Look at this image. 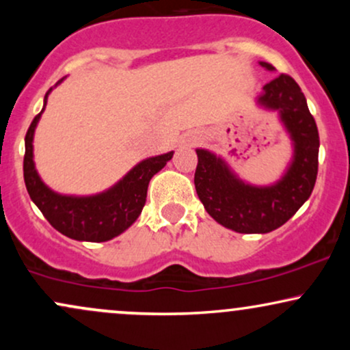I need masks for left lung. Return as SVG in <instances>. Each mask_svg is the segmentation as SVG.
Wrapping results in <instances>:
<instances>
[{"label":"left lung","mask_w":350,"mask_h":350,"mask_svg":"<svg viewBox=\"0 0 350 350\" xmlns=\"http://www.w3.org/2000/svg\"><path fill=\"white\" fill-rule=\"evenodd\" d=\"M260 66L275 70L268 62ZM256 103L278 111L293 144L291 161L276 183H245L220 156L202 148L196 150L199 163L194 184L200 202L215 222L239 234H268L286 224L309 199L317 176L319 133L298 83L281 74L263 87Z\"/></svg>","instance_id":"obj_1"}]
</instances>
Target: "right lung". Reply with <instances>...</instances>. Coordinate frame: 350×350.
I'll return each instance as SVG.
<instances>
[{"label": "right lung", "instance_id": "obj_1", "mask_svg": "<svg viewBox=\"0 0 350 350\" xmlns=\"http://www.w3.org/2000/svg\"><path fill=\"white\" fill-rule=\"evenodd\" d=\"M62 80H59L55 87ZM51 92L52 88L47 90L41 113L36 115L29 130H27L26 138H24L26 152H24L23 170L26 189L29 192L31 200L39 207L42 215L62 235L79 240V242H107L133 226L146 202L148 184L156 172L166 166L174 151L143 159L133 170L128 171L118 183L100 194H59V192L52 191L49 186H46L41 176L38 174L33 152L36 126L41 120Z\"/></svg>", "mask_w": 350, "mask_h": 350}]
</instances>
